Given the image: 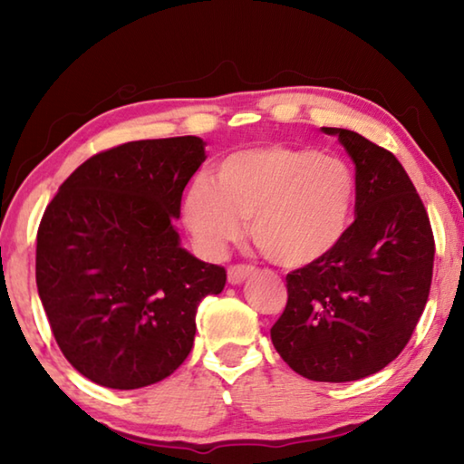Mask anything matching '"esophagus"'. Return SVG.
Here are the masks:
<instances>
[{
    "label": "esophagus",
    "mask_w": 464,
    "mask_h": 464,
    "mask_svg": "<svg viewBox=\"0 0 464 464\" xmlns=\"http://www.w3.org/2000/svg\"><path fill=\"white\" fill-rule=\"evenodd\" d=\"M256 272L254 266H231L229 270H227V280H229V285H241L243 280L249 278L251 274Z\"/></svg>",
    "instance_id": "34e87169"
}]
</instances>
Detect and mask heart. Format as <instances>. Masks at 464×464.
<instances>
[{
  "label": "heart",
  "instance_id": "heart-1",
  "mask_svg": "<svg viewBox=\"0 0 464 464\" xmlns=\"http://www.w3.org/2000/svg\"><path fill=\"white\" fill-rule=\"evenodd\" d=\"M354 202V171L340 157L307 147L262 145L225 157L215 179L194 178L182 215L204 256H223L249 218L251 239L266 257L303 268L343 241Z\"/></svg>",
  "mask_w": 464,
  "mask_h": 464
}]
</instances>
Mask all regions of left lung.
<instances>
[{
    "label": "left lung",
    "instance_id": "obj_1",
    "mask_svg": "<svg viewBox=\"0 0 464 464\" xmlns=\"http://www.w3.org/2000/svg\"><path fill=\"white\" fill-rule=\"evenodd\" d=\"M321 130L356 166V221L324 260L288 274L270 335L304 379L348 382L382 371L410 342L430 295L434 235L395 155L354 130Z\"/></svg>",
    "mask_w": 464,
    "mask_h": 464
}]
</instances>
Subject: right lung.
Masks as SVG:
<instances>
[{
    "instance_id": "add662e5",
    "label": "right lung",
    "mask_w": 464,
    "mask_h": 464,
    "mask_svg": "<svg viewBox=\"0 0 464 464\" xmlns=\"http://www.w3.org/2000/svg\"><path fill=\"white\" fill-rule=\"evenodd\" d=\"M200 137L132 140L69 176L36 235V286L59 348L108 389H140L190 354L196 309L225 268L179 243L182 192L207 160Z\"/></svg>"
}]
</instances>
